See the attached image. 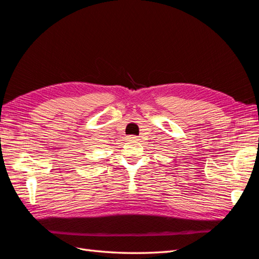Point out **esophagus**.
Instances as JSON below:
<instances>
[{"mask_svg": "<svg viewBox=\"0 0 259 259\" xmlns=\"http://www.w3.org/2000/svg\"><path fill=\"white\" fill-rule=\"evenodd\" d=\"M127 139H128V140H137V136H135V135H130V136H127Z\"/></svg>", "mask_w": 259, "mask_h": 259, "instance_id": "esophagus-1", "label": "esophagus"}]
</instances>
